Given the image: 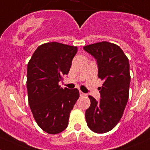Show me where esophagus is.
I'll return each instance as SVG.
<instances>
[{
	"instance_id": "esophagus-1",
	"label": "esophagus",
	"mask_w": 150,
	"mask_h": 150,
	"mask_svg": "<svg viewBox=\"0 0 150 150\" xmlns=\"http://www.w3.org/2000/svg\"><path fill=\"white\" fill-rule=\"evenodd\" d=\"M79 93H80V96H86L85 93H83V92H82V91H81V90L79 91Z\"/></svg>"
}]
</instances>
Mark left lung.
<instances>
[{
	"instance_id": "left-lung-1",
	"label": "left lung",
	"mask_w": 150,
	"mask_h": 150,
	"mask_svg": "<svg viewBox=\"0 0 150 150\" xmlns=\"http://www.w3.org/2000/svg\"><path fill=\"white\" fill-rule=\"evenodd\" d=\"M83 50L97 60L98 78L103 81L98 87L100 100L89 96L91 104L86 110V121L92 131L105 133L119 122L128 101L129 63L120 47L110 42L92 43Z\"/></svg>"
}]
</instances>
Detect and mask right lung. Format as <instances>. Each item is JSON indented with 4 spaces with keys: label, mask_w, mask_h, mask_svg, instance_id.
Listing matches in <instances>:
<instances>
[{
    "label": "right lung",
    "mask_w": 150,
    "mask_h": 150,
    "mask_svg": "<svg viewBox=\"0 0 150 150\" xmlns=\"http://www.w3.org/2000/svg\"><path fill=\"white\" fill-rule=\"evenodd\" d=\"M78 47L58 42L41 44L27 66L26 87L31 111L38 125L49 134H58L67 127L71 110L79 98L75 88L61 87Z\"/></svg>",
    "instance_id": "right-lung-1"
}]
</instances>
